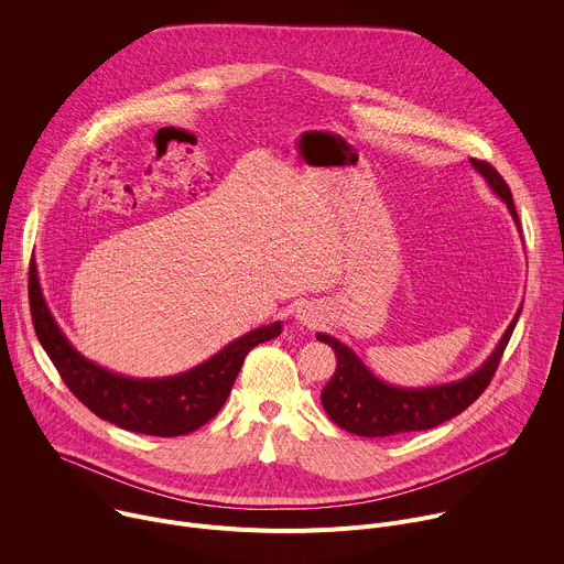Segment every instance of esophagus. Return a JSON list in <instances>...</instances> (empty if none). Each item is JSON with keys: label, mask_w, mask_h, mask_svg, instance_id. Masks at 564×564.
I'll use <instances>...</instances> for the list:
<instances>
[{"label": "esophagus", "mask_w": 564, "mask_h": 564, "mask_svg": "<svg viewBox=\"0 0 564 564\" xmlns=\"http://www.w3.org/2000/svg\"><path fill=\"white\" fill-rule=\"evenodd\" d=\"M296 321H299L301 326H314L316 324V314L312 312V307L303 305V307L296 310Z\"/></svg>", "instance_id": "1"}]
</instances>
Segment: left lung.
I'll return each instance as SVG.
<instances>
[{"label":"left lung","mask_w":564,"mask_h":564,"mask_svg":"<svg viewBox=\"0 0 564 564\" xmlns=\"http://www.w3.org/2000/svg\"><path fill=\"white\" fill-rule=\"evenodd\" d=\"M470 165L485 176L489 187L507 203L516 225L520 218L513 205V196L505 178L485 160L470 158ZM522 310V307H520ZM520 310L496 346L494 355L475 372L459 381L429 386V388H397L377 379L366 364L339 339L318 333L316 339L328 344L337 355V370L321 390V404L328 417L344 431L361 437H390L399 433L429 431L446 420L466 411L473 401L491 383L500 357L513 335Z\"/></svg>","instance_id":"1"}]
</instances>
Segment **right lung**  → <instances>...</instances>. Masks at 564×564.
<instances>
[{
    "instance_id": "add662e5",
    "label": "right lung",
    "mask_w": 564,
    "mask_h": 564,
    "mask_svg": "<svg viewBox=\"0 0 564 564\" xmlns=\"http://www.w3.org/2000/svg\"><path fill=\"white\" fill-rule=\"evenodd\" d=\"M29 296L35 335L68 390L100 420L131 433L155 437L187 435L207 424L223 409L248 352L281 335V321H276L238 337L187 372L160 379H133L89 361L68 344L42 296L33 263Z\"/></svg>"
}]
</instances>
